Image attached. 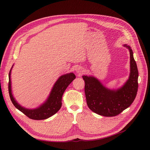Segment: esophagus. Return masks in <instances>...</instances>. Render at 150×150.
Instances as JSON below:
<instances>
[{"label":"esophagus","instance_id":"obj_1","mask_svg":"<svg viewBox=\"0 0 150 150\" xmlns=\"http://www.w3.org/2000/svg\"><path fill=\"white\" fill-rule=\"evenodd\" d=\"M76 72L78 74H81L84 72V69L82 67H77L76 69Z\"/></svg>","mask_w":150,"mask_h":150}]
</instances>
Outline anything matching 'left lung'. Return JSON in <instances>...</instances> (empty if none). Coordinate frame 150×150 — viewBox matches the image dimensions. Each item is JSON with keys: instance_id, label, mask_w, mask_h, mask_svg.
<instances>
[{"instance_id": "obj_1", "label": "left lung", "mask_w": 150, "mask_h": 150, "mask_svg": "<svg viewBox=\"0 0 150 150\" xmlns=\"http://www.w3.org/2000/svg\"><path fill=\"white\" fill-rule=\"evenodd\" d=\"M130 54V73L122 87L110 89L93 76L83 75L84 92L89 108L93 112L105 117L119 115L134 100L138 89V69L131 47L124 44Z\"/></svg>"}]
</instances>
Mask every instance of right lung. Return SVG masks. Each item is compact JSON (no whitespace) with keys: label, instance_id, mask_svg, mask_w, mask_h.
I'll return each mask as SVG.
<instances>
[{"label":"right lung","instance_id":"add662e5","mask_svg":"<svg viewBox=\"0 0 150 150\" xmlns=\"http://www.w3.org/2000/svg\"><path fill=\"white\" fill-rule=\"evenodd\" d=\"M13 65L9 73L8 91L10 99L14 106L20 111L33 120H44L56 114L62 105V97L68 86L76 78L72 72L62 75L54 84L49 96L42 104L35 109H28L22 106L13 97L11 89V73Z\"/></svg>","mask_w":150,"mask_h":150}]
</instances>
